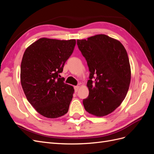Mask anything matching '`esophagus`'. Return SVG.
I'll use <instances>...</instances> for the list:
<instances>
[{"label": "esophagus", "mask_w": 154, "mask_h": 154, "mask_svg": "<svg viewBox=\"0 0 154 154\" xmlns=\"http://www.w3.org/2000/svg\"><path fill=\"white\" fill-rule=\"evenodd\" d=\"M74 90H75V92H77L78 91V89H79V88H80V86H78V85L74 86Z\"/></svg>", "instance_id": "34e87169"}]
</instances>
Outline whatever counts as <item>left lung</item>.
Instances as JSON below:
<instances>
[{
	"mask_svg": "<svg viewBox=\"0 0 154 154\" xmlns=\"http://www.w3.org/2000/svg\"><path fill=\"white\" fill-rule=\"evenodd\" d=\"M77 44L90 71L89 94L83 106L89 114L103 117L114 112L127 96L131 80L127 51L119 40L103 34L78 40Z\"/></svg>",
	"mask_w": 154,
	"mask_h": 154,
	"instance_id": "1",
	"label": "left lung"
}]
</instances>
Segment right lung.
Listing matches in <instances>:
<instances>
[{
  "instance_id": "right-lung-1",
  "label": "right lung",
  "mask_w": 154,
  "mask_h": 154,
  "mask_svg": "<svg viewBox=\"0 0 154 154\" xmlns=\"http://www.w3.org/2000/svg\"><path fill=\"white\" fill-rule=\"evenodd\" d=\"M76 40L41 38L27 48L20 67V82L27 100L37 112L48 118L66 114L74 88L60 73L73 52Z\"/></svg>"
}]
</instances>
